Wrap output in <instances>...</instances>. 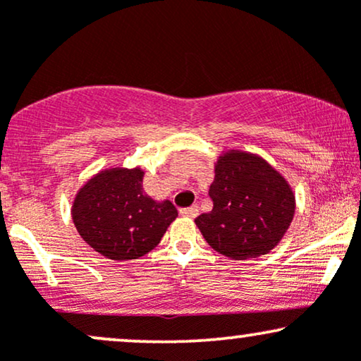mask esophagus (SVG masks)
<instances>
[{
	"instance_id": "1",
	"label": "esophagus",
	"mask_w": 361,
	"mask_h": 361,
	"mask_svg": "<svg viewBox=\"0 0 361 361\" xmlns=\"http://www.w3.org/2000/svg\"><path fill=\"white\" fill-rule=\"evenodd\" d=\"M180 214L183 215V217H197L198 215V207L193 205V207H186V209H181Z\"/></svg>"
}]
</instances>
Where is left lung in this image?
I'll return each instance as SVG.
<instances>
[{
    "instance_id": "obj_1",
    "label": "left lung",
    "mask_w": 361,
    "mask_h": 361,
    "mask_svg": "<svg viewBox=\"0 0 361 361\" xmlns=\"http://www.w3.org/2000/svg\"><path fill=\"white\" fill-rule=\"evenodd\" d=\"M214 209L195 219L205 241L233 259L267 255L287 233L295 195L263 157L227 151L215 164L209 190Z\"/></svg>"
}]
</instances>
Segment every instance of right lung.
Instances as JSON below:
<instances>
[{
  "mask_svg": "<svg viewBox=\"0 0 361 361\" xmlns=\"http://www.w3.org/2000/svg\"><path fill=\"white\" fill-rule=\"evenodd\" d=\"M140 168H111L93 176L78 192L73 221L94 251L115 261L147 255L159 244L178 210L169 200L156 202L142 190Z\"/></svg>",
  "mask_w": 361,
  "mask_h": 361,
  "instance_id": "right-lung-1",
  "label": "right lung"
}]
</instances>
